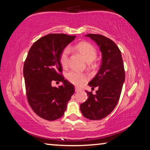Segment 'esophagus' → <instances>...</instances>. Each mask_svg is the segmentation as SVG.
Instances as JSON below:
<instances>
[{
    "label": "esophagus",
    "mask_w": 150,
    "mask_h": 150,
    "mask_svg": "<svg viewBox=\"0 0 150 150\" xmlns=\"http://www.w3.org/2000/svg\"><path fill=\"white\" fill-rule=\"evenodd\" d=\"M75 92H79V91H81V88H80L79 87H75Z\"/></svg>",
    "instance_id": "34e87169"
}]
</instances>
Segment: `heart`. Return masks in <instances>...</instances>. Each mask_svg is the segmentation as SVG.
<instances>
[{
	"mask_svg": "<svg viewBox=\"0 0 150 150\" xmlns=\"http://www.w3.org/2000/svg\"><path fill=\"white\" fill-rule=\"evenodd\" d=\"M76 48L79 51V52L83 55V57L85 58V59L87 62H90V64L92 65L91 62L95 60L96 55H97L96 50L94 47V45L87 42H81L76 45ZM71 48L67 46L65 47L61 53L59 61L63 67L67 68L69 65V56ZM66 77H67V80L73 84L80 86L87 80L88 76L85 73L72 70L67 73Z\"/></svg>",
	"mask_w": 150,
	"mask_h": 150,
	"instance_id": "obj_1",
	"label": "heart"
}]
</instances>
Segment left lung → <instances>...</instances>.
Returning a JSON list of instances; mask_svg holds the SVG:
<instances>
[{
    "mask_svg": "<svg viewBox=\"0 0 150 150\" xmlns=\"http://www.w3.org/2000/svg\"><path fill=\"white\" fill-rule=\"evenodd\" d=\"M99 46L102 64L97 74L88 83L92 88L98 87L96 93L86 91L88 99L81 104V113L89 120H101L112 112L120 98L125 71L121 52L115 42L100 34H87Z\"/></svg>",
    "mask_w": 150,
    "mask_h": 150,
    "instance_id": "1",
    "label": "left lung"
}]
</instances>
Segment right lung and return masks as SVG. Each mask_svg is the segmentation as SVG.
<instances>
[{
    "mask_svg": "<svg viewBox=\"0 0 150 150\" xmlns=\"http://www.w3.org/2000/svg\"><path fill=\"white\" fill-rule=\"evenodd\" d=\"M76 35L50 34L32 45L24 62L23 73L27 99L40 117L52 121L64 115L67 105L75 92L74 86L62 75L59 57L63 50ZM53 81L63 85L52 87Z\"/></svg>",
    "mask_w": 150,
    "mask_h": 150,
    "instance_id": "1",
    "label": "right lung"
}]
</instances>
